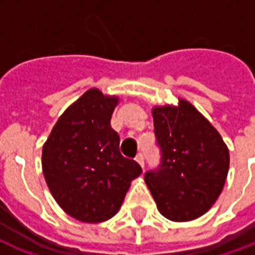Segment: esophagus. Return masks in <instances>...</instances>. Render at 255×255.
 <instances>
[{
  "label": "esophagus",
  "mask_w": 255,
  "mask_h": 255,
  "mask_svg": "<svg viewBox=\"0 0 255 255\" xmlns=\"http://www.w3.org/2000/svg\"><path fill=\"white\" fill-rule=\"evenodd\" d=\"M135 160L139 163V164H140L141 168H144V158H143V153H137V155H136Z\"/></svg>",
  "instance_id": "esophagus-1"
}]
</instances>
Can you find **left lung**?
<instances>
[{
  "label": "left lung",
  "mask_w": 255,
  "mask_h": 255,
  "mask_svg": "<svg viewBox=\"0 0 255 255\" xmlns=\"http://www.w3.org/2000/svg\"><path fill=\"white\" fill-rule=\"evenodd\" d=\"M155 106L153 127L162 164L144 182L159 213L188 222L211 209L226 182L230 153L217 128L186 99Z\"/></svg>",
  "instance_id": "8db88e82"
}]
</instances>
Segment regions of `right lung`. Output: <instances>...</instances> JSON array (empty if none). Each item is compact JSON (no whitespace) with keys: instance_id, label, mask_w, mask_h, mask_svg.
I'll return each mask as SVG.
<instances>
[{"instance_id":"1","label":"right lung","mask_w":255,"mask_h":255,"mask_svg":"<svg viewBox=\"0 0 255 255\" xmlns=\"http://www.w3.org/2000/svg\"><path fill=\"white\" fill-rule=\"evenodd\" d=\"M116 95L91 88L58 118L42 145V172L54 201L80 222L108 221L141 167L124 158L111 118Z\"/></svg>"}]
</instances>
